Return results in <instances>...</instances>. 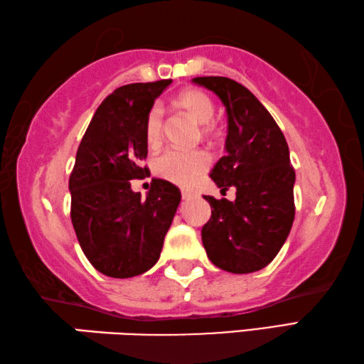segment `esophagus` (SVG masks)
<instances>
[{"mask_svg":"<svg viewBox=\"0 0 364 364\" xmlns=\"http://www.w3.org/2000/svg\"><path fill=\"white\" fill-rule=\"evenodd\" d=\"M193 196H195V192H192V190H182L183 200H190V198H193Z\"/></svg>","mask_w":364,"mask_h":364,"instance_id":"1","label":"esophagus"}]
</instances>
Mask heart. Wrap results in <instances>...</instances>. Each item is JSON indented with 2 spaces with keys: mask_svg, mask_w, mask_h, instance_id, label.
Segmentation results:
<instances>
[{
  "mask_svg": "<svg viewBox=\"0 0 364 364\" xmlns=\"http://www.w3.org/2000/svg\"><path fill=\"white\" fill-rule=\"evenodd\" d=\"M176 104L183 112L190 114L196 123L201 124L203 137L214 136L213 118L215 107L213 99L200 89L188 87L178 92ZM145 140L149 146H158L164 137V121H163V107L155 104L150 107L145 117L144 124ZM209 156L205 151H178L169 150L155 159L153 169L158 177L164 178L171 183L181 187H188L195 182V178L201 176L208 169Z\"/></svg>",
  "mask_w": 364,
  "mask_h": 364,
  "instance_id": "heart-1",
  "label": "heart"
}]
</instances>
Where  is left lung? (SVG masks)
Instances as JSON below:
<instances>
[{
  "mask_svg": "<svg viewBox=\"0 0 364 364\" xmlns=\"http://www.w3.org/2000/svg\"><path fill=\"white\" fill-rule=\"evenodd\" d=\"M193 82L213 91L225 105L227 155L211 178L237 200H215L201 240L211 262L230 273H252L269 265L294 222L296 172L286 139L269 110L243 85L225 76H198Z\"/></svg>",
  "mask_w": 364,
  "mask_h": 364,
  "instance_id": "obj_1",
  "label": "left lung"
}]
</instances>
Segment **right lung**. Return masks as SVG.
Listing matches in <instances>:
<instances>
[{"instance_id":"obj_1","label":"right lung","mask_w":364,"mask_h":364,"mask_svg":"<svg viewBox=\"0 0 364 364\" xmlns=\"http://www.w3.org/2000/svg\"><path fill=\"white\" fill-rule=\"evenodd\" d=\"M172 80L126 85L102 102L76 151L68 188L72 224L82 252L95 270L131 278L158 262L174 219L181 190L151 178L146 198L132 192V178L149 168L145 117Z\"/></svg>"}]
</instances>
